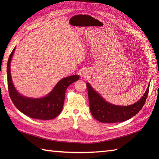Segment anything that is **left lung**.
I'll return each mask as SVG.
<instances>
[{
    "label": "left lung",
    "instance_id": "8db88e82",
    "mask_svg": "<svg viewBox=\"0 0 159 159\" xmlns=\"http://www.w3.org/2000/svg\"><path fill=\"white\" fill-rule=\"evenodd\" d=\"M88 88L90 111L98 121L105 123L123 122L131 119L139 113L145 105L148 94L149 85L145 93L137 102L129 106H118L107 103L94 91L91 85L86 84Z\"/></svg>",
    "mask_w": 159,
    "mask_h": 159
}]
</instances>
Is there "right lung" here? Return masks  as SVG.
I'll list each match as a JSON object with an SVG mask.
<instances>
[{"label":"right lung","instance_id":"obj_1","mask_svg":"<svg viewBox=\"0 0 159 159\" xmlns=\"http://www.w3.org/2000/svg\"><path fill=\"white\" fill-rule=\"evenodd\" d=\"M16 47L9 56L7 64V81L10 98L16 107L22 113L33 119L49 120L56 117L64 106L66 89L74 81L78 80L79 75H72L61 80L51 92L40 99L26 98L19 94L12 84L11 74V61Z\"/></svg>","mask_w":159,"mask_h":159}]
</instances>
